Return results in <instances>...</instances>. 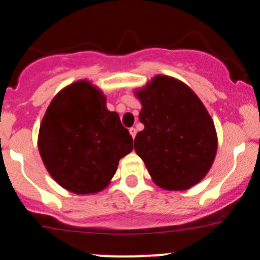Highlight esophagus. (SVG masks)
<instances>
[{"instance_id":"obj_1","label":"esophagus","mask_w":260,"mask_h":260,"mask_svg":"<svg viewBox=\"0 0 260 260\" xmlns=\"http://www.w3.org/2000/svg\"><path fill=\"white\" fill-rule=\"evenodd\" d=\"M129 134H131V136H132V138L134 139V138H136V136H137V129H136V128H129Z\"/></svg>"}]
</instances>
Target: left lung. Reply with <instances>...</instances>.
Listing matches in <instances>:
<instances>
[{"instance_id":"8db88e82","label":"left lung","mask_w":260,"mask_h":260,"mask_svg":"<svg viewBox=\"0 0 260 260\" xmlns=\"http://www.w3.org/2000/svg\"><path fill=\"white\" fill-rule=\"evenodd\" d=\"M144 129L134 150L151 180L166 190H186L207 176L217 151V134L207 107L186 83L157 74L134 89Z\"/></svg>"}]
</instances>
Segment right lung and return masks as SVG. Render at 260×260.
<instances>
[{"label":"right lung","mask_w":260,"mask_h":260,"mask_svg":"<svg viewBox=\"0 0 260 260\" xmlns=\"http://www.w3.org/2000/svg\"><path fill=\"white\" fill-rule=\"evenodd\" d=\"M38 148L50 176L74 194H95L109 186L133 139L106 96L88 79L61 89L39 128Z\"/></svg>","instance_id":"add662e5"}]
</instances>
